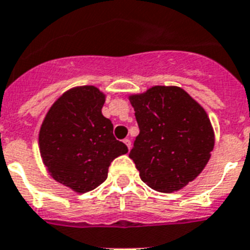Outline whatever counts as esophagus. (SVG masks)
I'll return each instance as SVG.
<instances>
[{
	"instance_id": "34e87169",
	"label": "esophagus",
	"mask_w": 250,
	"mask_h": 250,
	"mask_svg": "<svg viewBox=\"0 0 250 250\" xmlns=\"http://www.w3.org/2000/svg\"><path fill=\"white\" fill-rule=\"evenodd\" d=\"M123 142L125 144V146L128 147V150L131 148V140H128V138H125V140H123Z\"/></svg>"
}]
</instances>
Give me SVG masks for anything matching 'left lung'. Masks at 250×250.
<instances>
[{
	"instance_id": "left-lung-1",
	"label": "left lung",
	"mask_w": 250,
	"mask_h": 250,
	"mask_svg": "<svg viewBox=\"0 0 250 250\" xmlns=\"http://www.w3.org/2000/svg\"><path fill=\"white\" fill-rule=\"evenodd\" d=\"M128 99L140 128L129 157L140 178L157 192L180 190L202 173L215 146L206 110L179 86H152Z\"/></svg>"
}]
</instances>
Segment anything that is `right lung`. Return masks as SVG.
<instances>
[{"instance_id": "obj_1", "label": "right lung", "mask_w": 250, "mask_h": 250, "mask_svg": "<svg viewBox=\"0 0 250 250\" xmlns=\"http://www.w3.org/2000/svg\"><path fill=\"white\" fill-rule=\"evenodd\" d=\"M106 95L96 86H75L52 104L39 129V151L56 182L86 193L108 177L115 157L128 152L102 114Z\"/></svg>"}]
</instances>
